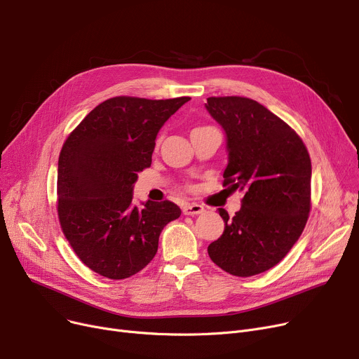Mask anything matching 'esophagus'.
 Returning <instances> with one entry per match:
<instances>
[{
  "mask_svg": "<svg viewBox=\"0 0 359 359\" xmlns=\"http://www.w3.org/2000/svg\"><path fill=\"white\" fill-rule=\"evenodd\" d=\"M205 212V208L201 205V204H197V203H189V204H185L184 208H182V213L185 216H194V215H201Z\"/></svg>",
  "mask_w": 359,
  "mask_h": 359,
  "instance_id": "obj_1",
  "label": "esophagus"
}]
</instances>
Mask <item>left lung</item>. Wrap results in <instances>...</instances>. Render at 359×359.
<instances>
[{
	"label": "left lung",
	"instance_id": "left-lung-1",
	"mask_svg": "<svg viewBox=\"0 0 359 359\" xmlns=\"http://www.w3.org/2000/svg\"><path fill=\"white\" fill-rule=\"evenodd\" d=\"M205 109L226 135L223 185L243 193L231 219L219 208L224 231L208 257L231 276H257L288 254L306 226L310 156L297 133L255 100L210 97Z\"/></svg>",
	"mask_w": 359,
	"mask_h": 359
}]
</instances>
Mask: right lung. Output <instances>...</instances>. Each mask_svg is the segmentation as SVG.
Here are the masks:
<instances>
[{"instance_id":"right-lung-1","label":"right lung","mask_w":359,"mask_h":359,"mask_svg":"<svg viewBox=\"0 0 359 359\" xmlns=\"http://www.w3.org/2000/svg\"><path fill=\"white\" fill-rule=\"evenodd\" d=\"M114 97L98 104L63 143L57 216L78 258L110 280L135 276L158 250L162 229L181 216L172 201L133 203L165 121L189 101Z\"/></svg>"}]
</instances>
